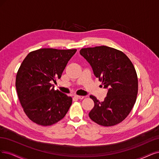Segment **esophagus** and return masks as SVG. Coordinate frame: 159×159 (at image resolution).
I'll return each mask as SVG.
<instances>
[{
  "label": "esophagus",
  "mask_w": 159,
  "mask_h": 159,
  "mask_svg": "<svg viewBox=\"0 0 159 159\" xmlns=\"http://www.w3.org/2000/svg\"><path fill=\"white\" fill-rule=\"evenodd\" d=\"M74 96H75V98H76L80 99H84V96H78V95H75Z\"/></svg>",
  "instance_id": "esophagus-1"
}]
</instances>
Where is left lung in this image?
<instances>
[{"mask_svg":"<svg viewBox=\"0 0 159 159\" xmlns=\"http://www.w3.org/2000/svg\"><path fill=\"white\" fill-rule=\"evenodd\" d=\"M80 54L90 65L102 87L107 90L103 102L90 96L94 107L89 117L104 126L119 124L130 113L136 100L138 83L132 63L122 52L106 46L83 48Z\"/></svg>","mask_w":159,"mask_h":159,"instance_id":"left-lung-1","label":"left lung"}]
</instances>
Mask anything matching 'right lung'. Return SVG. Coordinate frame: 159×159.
<instances>
[{
    "label": "right lung",
    "instance_id": "add662e5",
    "mask_svg": "<svg viewBox=\"0 0 159 159\" xmlns=\"http://www.w3.org/2000/svg\"><path fill=\"white\" fill-rule=\"evenodd\" d=\"M76 49L42 48L31 52L17 71L16 87L23 111L29 119L50 126L66 116L72 98L55 90L52 82L60 79Z\"/></svg>",
    "mask_w": 159,
    "mask_h": 159
}]
</instances>
